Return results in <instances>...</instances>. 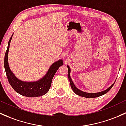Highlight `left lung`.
I'll return each mask as SVG.
<instances>
[{"mask_svg":"<svg viewBox=\"0 0 126 126\" xmlns=\"http://www.w3.org/2000/svg\"><path fill=\"white\" fill-rule=\"evenodd\" d=\"M67 67H68V78L70 81V85L71 87H72L73 91L75 92L76 94L80 96H82V97H85V98H96V97H99L100 96L103 95V94H106L107 93V92L109 91L111 89V88L112 87L113 84L111 86H110L108 89H107L106 90H104V91L100 92H98V93H87V92L81 91V90L78 89L76 86L74 84L73 82L72 78L70 77V68L68 65H67Z\"/></svg>","mask_w":126,"mask_h":126,"instance_id":"1","label":"left lung"}]
</instances>
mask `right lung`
Here are the masks:
<instances>
[{
    "label": "right lung",
    "mask_w": 126,
    "mask_h": 126,
    "mask_svg": "<svg viewBox=\"0 0 126 126\" xmlns=\"http://www.w3.org/2000/svg\"><path fill=\"white\" fill-rule=\"evenodd\" d=\"M13 36V34H12L8 42L4 59L5 70L9 83L17 93L24 96L37 97L46 94L51 87L52 79L56 72H57L59 67L63 64V61L60 59L53 63L50 66L46 75L38 81L34 82H25L21 81L17 78L13 73L11 72L8 61V54Z\"/></svg>",
    "instance_id": "obj_1"
}]
</instances>
